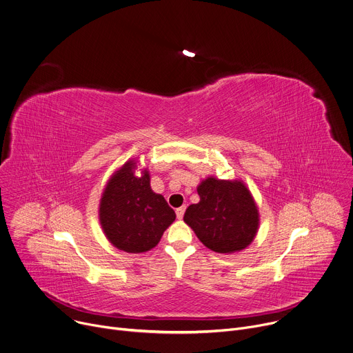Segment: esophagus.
<instances>
[{
    "label": "esophagus",
    "mask_w": 353,
    "mask_h": 353,
    "mask_svg": "<svg viewBox=\"0 0 353 353\" xmlns=\"http://www.w3.org/2000/svg\"><path fill=\"white\" fill-rule=\"evenodd\" d=\"M184 212H185V206H180V208H177V209H176V216H177V219H183Z\"/></svg>",
    "instance_id": "obj_1"
}]
</instances>
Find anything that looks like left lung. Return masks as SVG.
I'll return each mask as SVG.
<instances>
[{
	"instance_id": "8db88e82",
	"label": "left lung",
	"mask_w": 353,
	"mask_h": 353,
	"mask_svg": "<svg viewBox=\"0 0 353 353\" xmlns=\"http://www.w3.org/2000/svg\"><path fill=\"white\" fill-rule=\"evenodd\" d=\"M196 191L199 202L187 208L184 221L199 241L219 254L247 248L256 236L259 213L244 183L209 177Z\"/></svg>"
}]
</instances>
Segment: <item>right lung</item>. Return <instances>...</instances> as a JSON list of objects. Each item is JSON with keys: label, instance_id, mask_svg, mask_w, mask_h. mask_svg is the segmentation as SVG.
<instances>
[{"label": "right lung", "instance_id": "obj_1", "mask_svg": "<svg viewBox=\"0 0 353 353\" xmlns=\"http://www.w3.org/2000/svg\"><path fill=\"white\" fill-rule=\"evenodd\" d=\"M136 162H126L106 184L99 203V221L106 239L129 254L157 247L176 213L150 185L147 170L134 174Z\"/></svg>", "mask_w": 353, "mask_h": 353}]
</instances>
